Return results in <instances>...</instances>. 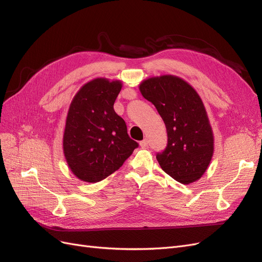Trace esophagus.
<instances>
[{
	"label": "esophagus",
	"mask_w": 262,
	"mask_h": 262,
	"mask_svg": "<svg viewBox=\"0 0 262 262\" xmlns=\"http://www.w3.org/2000/svg\"><path fill=\"white\" fill-rule=\"evenodd\" d=\"M147 144H148V142H147V140H146V139L142 140V141L140 142V145H141V147H146V146H147Z\"/></svg>",
	"instance_id": "34e87169"
}]
</instances>
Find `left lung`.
<instances>
[{
    "mask_svg": "<svg viewBox=\"0 0 262 262\" xmlns=\"http://www.w3.org/2000/svg\"><path fill=\"white\" fill-rule=\"evenodd\" d=\"M167 131V146L156 158L162 169L180 184L202 177L212 160L213 132L203 102L191 85L175 75L150 77L140 84Z\"/></svg>",
    "mask_w": 262,
    "mask_h": 262,
    "instance_id": "8db88e82",
    "label": "left lung"
}]
</instances>
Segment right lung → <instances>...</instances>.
Returning <instances> with one entry per match:
<instances>
[{
  "label": "right lung",
  "instance_id": "obj_1",
  "mask_svg": "<svg viewBox=\"0 0 262 262\" xmlns=\"http://www.w3.org/2000/svg\"><path fill=\"white\" fill-rule=\"evenodd\" d=\"M121 87L120 81L95 78L71 102L63 152L71 171L83 181L97 182L112 175L139 146L114 109Z\"/></svg>",
  "mask_w": 262,
  "mask_h": 262
}]
</instances>
